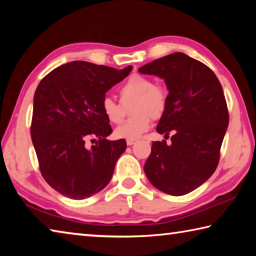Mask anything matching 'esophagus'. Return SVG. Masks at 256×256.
Masks as SVG:
<instances>
[{"mask_svg": "<svg viewBox=\"0 0 256 256\" xmlns=\"http://www.w3.org/2000/svg\"><path fill=\"white\" fill-rule=\"evenodd\" d=\"M136 142V140H126V144L128 146H132Z\"/></svg>", "mask_w": 256, "mask_h": 256, "instance_id": "1", "label": "esophagus"}]
</instances>
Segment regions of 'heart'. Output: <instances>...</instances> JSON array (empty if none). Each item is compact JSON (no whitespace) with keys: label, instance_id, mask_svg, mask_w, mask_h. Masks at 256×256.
Wrapping results in <instances>:
<instances>
[{"label":"heart","instance_id":"obj_1","mask_svg":"<svg viewBox=\"0 0 256 256\" xmlns=\"http://www.w3.org/2000/svg\"><path fill=\"white\" fill-rule=\"evenodd\" d=\"M122 97L136 98L133 104V118L125 120L115 128V136L126 140H136L146 132L151 125V118H159L167 106V94L160 86L144 76H132L120 88ZM102 110L107 120L118 123L122 120L120 106L110 97L102 102Z\"/></svg>","mask_w":256,"mask_h":256}]
</instances>
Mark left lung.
Wrapping results in <instances>:
<instances>
[{
	"mask_svg": "<svg viewBox=\"0 0 256 256\" xmlns=\"http://www.w3.org/2000/svg\"><path fill=\"white\" fill-rule=\"evenodd\" d=\"M138 72L166 84L167 106L157 132L172 133L170 146L154 142L144 172L162 192L184 196L209 180L218 166L229 123L222 86L209 68L184 53L154 60Z\"/></svg>",
	"mask_w": 256,
	"mask_h": 256,
	"instance_id": "1",
	"label": "left lung"
}]
</instances>
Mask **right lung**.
Here are the masks:
<instances>
[{
	"mask_svg": "<svg viewBox=\"0 0 256 256\" xmlns=\"http://www.w3.org/2000/svg\"><path fill=\"white\" fill-rule=\"evenodd\" d=\"M132 71L73 60L50 72L34 96L32 140L42 175L52 188L82 200L106 188L124 138L107 140L112 132L102 110L105 94ZM96 142L90 148L86 142Z\"/></svg>",
	"mask_w": 256,
	"mask_h": 256,
	"instance_id": "1",
	"label": "right lung"
}]
</instances>
